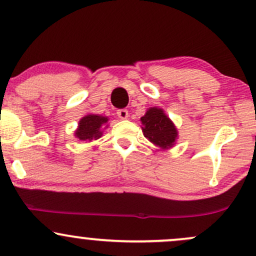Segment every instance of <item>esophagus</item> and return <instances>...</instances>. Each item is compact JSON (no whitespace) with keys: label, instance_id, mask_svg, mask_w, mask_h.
<instances>
[{"label":"esophagus","instance_id":"1","mask_svg":"<svg viewBox=\"0 0 256 256\" xmlns=\"http://www.w3.org/2000/svg\"><path fill=\"white\" fill-rule=\"evenodd\" d=\"M120 119H128V110H119L116 112Z\"/></svg>","mask_w":256,"mask_h":256}]
</instances>
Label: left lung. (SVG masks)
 Listing matches in <instances>:
<instances>
[{
    "label": "left lung",
    "instance_id": "1",
    "mask_svg": "<svg viewBox=\"0 0 256 256\" xmlns=\"http://www.w3.org/2000/svg\"><path fill=\"white\" fill-rule=\"evenodd\" d=\"M142 131L149 142L162 150L172 148L178 140V130L165 110L158 107H150L140 118Z\"/></svg>",
    "mask_w": 256,
    "mask_h": 256
}]
</instances>
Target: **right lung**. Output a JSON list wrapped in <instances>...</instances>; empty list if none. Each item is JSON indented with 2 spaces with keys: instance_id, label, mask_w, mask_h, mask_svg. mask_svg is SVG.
<instances>
[{
  "instance_id": "obj_1",
  "label": "right lung",
  "mask_w": 256,
  "mask_h": 256,
  "mask_svg": "<svg viewBox=\"0 0 256 256\" xmlns=\"http://www.w3.org/2000/svg\"><path fill=\"white\" fill-rule=\"evenodd\" d=\"M107 116L100 114H86L78 122L77 130L74 131V137L80 140L91 142L94 140H98L102 137V132L108 128Z\"/></svg>"
}]
</instances>
